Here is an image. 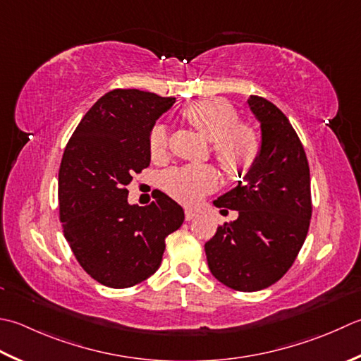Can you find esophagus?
Returning a JSON list of instances; mask_svg holds the SVG:
<instances>
[{
  "mask_svg": "<svg viewBox=\"0 0 361 361\" xmlns=\"http://www.w3.org/2000/svg\"><path fill=\"white\" fill-rule=\"evenodd\" d=\"M185 217H186V221H192L194 217H197V213H195V211L188 208V209L185 211Z\"/></svg>",
  "mask_w": 361,
  "mask_h": 361,
  "instance_id": "esophagus-1",
  "label": "esophagus"
}]
</instances>
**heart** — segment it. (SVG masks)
Segmentation results:
<instances>
[{
    "label": "heart",
    "instance_id": "b5f03b06",
    "mask_svg": "<svg viewBox=\"0 0 361 361\" xmlns=\"http://www.w3.org/2000/svg\"><path fill=\"white\" fill-rule=\"evenodd\" d=\"M188 122L213 142L221 166L233 176L245 173L257 161L259 139L257 133L241 126V118L227 103L199 102L185 109ZM150 153L154 159L167 157V133L154 126L150 134ZM164 189L181 203L194 204L217 186V173L209 166H186L166 173Z\"/></svg>",
    "mask_w": 361,
    "mask_h": 361
}]
</instances>
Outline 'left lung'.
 Here are the masks:
<instances>
[{
  "label": "left lung",
  "mask_w": 361,
  "mask_h": 361,
  "mask_svg": "<svg viewBox=\"0 0 361 361\" xmlns=\"http://www.w3.org/2000/svg\"><path fill=\"white\" fill-rule=\"evenodd\" d=\"M247 106L259 123V153L243 181L214 200L238 211L204 244L211 274L231 289L259 291L293 266L312 219L307 154L286 116L266 98ZM227 211V209H222Z\"/></svg>",
  "instance_id": "left-lung-1"
}]
</instances>
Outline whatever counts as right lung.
Returning a JSON list of instances; mask_svg holds the SVG:
<instances>
[{
    "mask_svg": "<svg viewBox=\"0 0 361 361\" xmlns=\"http://www.w3.org/2000/svg\"><path fill=\"white\" fill-rule=\"evenodd\" d=\"M175 98L137 89L103 95L76 126L59 169L63 236L98 283L130 288L158 271L166 238L185 211L161 192L148 207L128 202L126 186L150 164V134Z\"/></svg>",
    "mask_w": 361,
    "mask_h": 361,
    "instance_id": "add662e5",
    "label": "right lung"
}]
</instances>
